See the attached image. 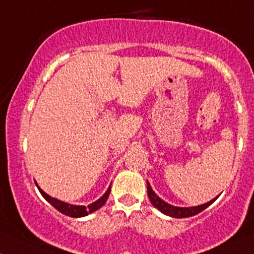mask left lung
I'll list each match as a JSON object with an SVG mask.
<instances>
[{
  "label": "left lung",
  "mask_w": 254,
  "mask_h": 254,
  "mask_svg": "<svg viewBox=\"0 0 254 254\" xmlns=\"http://www.w3.org/2000/svg\"><path fill=\"white\" fill-rule=\"evenodd\" d=\"M147 193H148L150 202H152L154 207H157L160 212L168 214V216L175 217V218H187V217L195 216V214H197V213L201 212V211H204L206 207H208V206L212 204L214 200L217 199L216 197V199L211 200V201L206 202V204H204V205L194 206V207H176V206L169 205L168 202H165L164 200H161L160 197H159L158 195L153 191L152 187H150L148 182H147Z\"/></svg>",
  "instance_id": "left-lung-1"
}]
</instances>
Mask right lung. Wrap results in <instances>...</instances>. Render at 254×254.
I'll list each match as a JSON object with an SVG mask.
<instances>
[{
  "label": "right lung",
  "mask_w": 254,
  "mask_h": 254,
  "mask_svg": "<svg viewBox=\"0 0 254 254\" xmlns=\"http://www.w3.org/2000/svg\"><path fill=\"white\" fill-rule=\"evenodd\" d=\"M38 189H40L41 194L43 195L44 199L54 206V207L57 208L59 212L66 214V216L73 217V218H78V217H84V216H86V214L95 212L96 210H99L100 207H102V206L105 205V202L107 201V199H108V195H110V193H111V187H110V188L107 189V191H106V193L102 195L99 200H96L95 202H93V204H90L89 206H77V205H71V204H67V202L60 201V200L55 199V197L49 196L48 194H46L43 190H42L40 187H38Z\"/></svg>",
  "instance_id": "right-lung-1"
}]
</instances>
